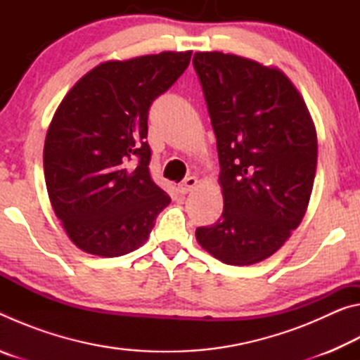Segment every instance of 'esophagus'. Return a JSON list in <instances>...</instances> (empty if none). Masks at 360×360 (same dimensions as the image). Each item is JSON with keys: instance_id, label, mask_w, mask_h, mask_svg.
Here are the masks:
<instances>
[{"instance_id": "1", "label": "esophagus", "mask_w": 360, "mask_h": 360, "mask_svg": "<svg viewBox=\"0 0 360 360\" xmlns=\"http://www.w3.org/2000/svg\"><path fill=\"white\" fill-rule=\"evenodd\" d=\"M197 186H198V179L193 178V176H188V178H186L184 181L181 182L179 192L181 193H188L191 191H193V188Z\"/></svg>"}]
</instances>
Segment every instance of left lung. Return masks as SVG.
Returning a JSON list of instances; mask_svg holds the SVG:
<instances>
[{
    "label": "left lung",
    "mask_w": 360,
    "mask_h": 360,
    "mask_svg": "<svg viewBox=\"0 0 360 360\" xmlns=\"http://www.w3.org/2000/svg\"><path fill=\"white\" fill-rule=\"evenodd\" d=\"M193 68L217 139L224 195L221 219L195 236L224 264H257L307 212L318 163L314 124L278 68L222 52H197Z\"/></svg>",
    "instance_id": "1"
}]
</instances>
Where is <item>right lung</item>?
<instances>
[{
  "label": "right lung",
  "mask_w": 360,
  "mask_h": 360,
  "mask_svg": "<svg viewBox=\"0 0 360 360\" xmlns=\"http://www.w3.org/2000/svg\"><path fill=\"white\" fill-rule=\"evenodd\" d=\"M191 57L162 52L105 62L60 103L44 143L46 187L66 235L84 252L135 251L172 202L149 173L148 115Z\"/></svg>",
  "instance_id": "1"
}]
</instances>
